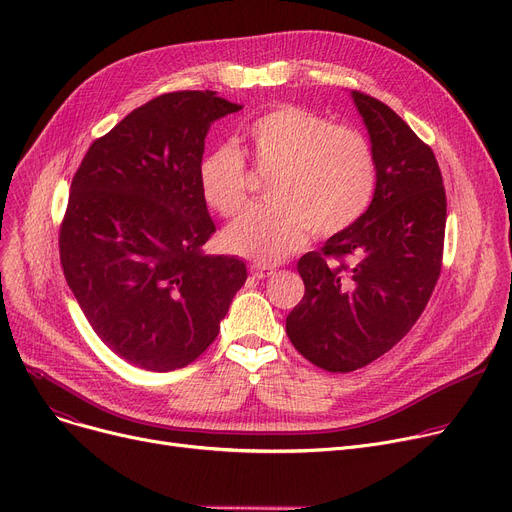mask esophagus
<instances>
[{"instance_id": "1", "label": "esophagus", "mask_w": 512, "mask_h": 512, "mask_svg": "<svg viewBox=\"0 0 512 512\" xmlns=\"http://www.w3.org/2000/svg\"><path fill=\"white\" fill-rule=\"evenodd\" d=\"M251 274H253L255 278H259V280H265V278H270V276L274 274V270H272V267H261V265H251Z\"/></svg>"}]
</instances>
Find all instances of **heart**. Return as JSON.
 Wrapping results in <instances>:
<instances>
[{
	"label": "heart",
	"mask_w": 512,
	"mask_h": 512,
	"mask_svg": "<svg viewBox=\"0 0 512 512\" xmlns=\"http://www.w3.org/2000/svg\"><path fill=\"white\" fill-rule=\"evenodd\" d=\"M240 149L259 170H274L267 182L272 203L249 207L224 232V247L261 265H276L301 251L311 232L330 238L355 226L369 209L378 164L363 134L336 126L301 105L284 103L242 128ZM205 203L224 218L247 201V166L222 145L199 164Z\"/></svg>",
	"instance_id": "obj_1"
}]
</instances>
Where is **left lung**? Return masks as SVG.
<instances>
[{
    "instance_id": "obj_1",
    "label": "left lung",
    "mask_w": 512,
    "mask_h": 512,
    "mask_svg": "<svg viewBox=\"0 0 512 512\" xmlns=\"http://www.w3.org/2000/svg\"><path fill=\"white\" fill-rule=\"evenodd\" d=\"M353 99L378 186L355 226L299 259L305 297L286 317L294 348L332 373L369 365L409 334L440 278L446 230V191L432 147L386 103L361 91Z\"/></svg>"
}]
</instances>
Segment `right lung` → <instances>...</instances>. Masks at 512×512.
<instances>
[{"instance_id": "right-lung-1", "label": "right lung", "mask_w": 512, "mask_h": 512, "mask_svg": "<svg viewBox=\"0 0 512 512\" xmlns=\"http://www.w3.org/2000/svg\"><path fill=\"white\" fill-rule=\"evenodd\" d=\"M238 110L215 91L159 95L97 139L72 178L66 282L95 334L141 369L203 355L247 280L245 261L205 255L215 224L199 188L207 130Z\"/></svg>"}]
</instances>
